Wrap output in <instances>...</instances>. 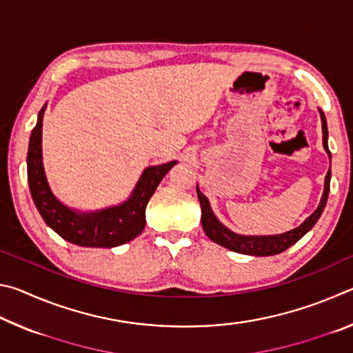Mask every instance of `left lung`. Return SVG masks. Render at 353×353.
<instances>
[{
	"label": "left lung",
	"instance_id": "1",
	"mask_svg": "<svg viewBox=\"0 0 353 353\" xmlns=\"http://www.w3.org/2000/svg\"><path fill=\"white\" fill-rule=\"evenodd\" d=\"M321 123H322V145H324L325 152L332 160V154L328 151V129H327V119L324 112L319 109ZM330 179H332V170L328 168L325 181H324V193H322L321 202L316 210L310 214V216L303 221V223L296 227V229L285 232V234L279 235H240L232 232L229 227H225L221 221L216 218V214L213 213L210 202H208L207 196L199 190V185H196V193L201 202V223L202 229H204L205 235L210 238L213 243L219 244V246L227 248L229 250H234L238 254H246L254 256H268V255H276L283 252L292 244H296L301 238L313 229V225L318 223L322 212H324L328 193H330Z\"/></svg>",
	"mask_w": 353,
	"mask_h": 353
}]
</instances>
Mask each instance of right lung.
I'll use <instances>...</instances> for the list:
<instances>
[{
    "label": "right lung",
    "mask_w": 353,
    "mask_h": 353,
    "mask_svg": "<svg viewBox=\"0 0 353 353\" xmlns=\"http://www.w3.org/2000/svg\"><path fill=\"white\" fill-rule=\"evenodd\" d=\"M46 104L37 115L28 148V182L40 216L65 241L82 248H117L139 236L146 224V205L155 188L177 162L148 166L126 201L121 204L82 212L65 205L48 183L41 154V128Z\"/></svg>",
    "instance_id": "obj_1"
}]
</instances>
